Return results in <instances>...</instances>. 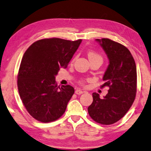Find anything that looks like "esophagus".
<instances>
[{"instance_id": "esophagus-1", "label": "esophagus", "mask_w": 151, "mask_h": 151, "mask_svg": "<svg viewBox=\"0 0 151 151\" xmlns=\"http://www.w3.org/2000/svg\"><path fill=\"white\" fill-rule=\"evenodd\" d=\"M83 93V91H82L81 90H80V89H77L75 91V93L77 95H81V94H82V93Z\"/></svg>"}]
</instances>
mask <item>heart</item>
<instances>
[{
    "label": "heart",
    "instance_id": "b5f03b06",
    "mask_svg": "<svg viewBox=\"0 0 151 151\" xmlns=\"http://www.w3.org/2000/svg\"><path fill=\"white\" fill-rule=\"evenodd\" d=\"M88 57L90 60H94V59H100V60H102V58L101 57L100 55H99L98 53L94 52V51H89V52L88 53ZM73 60L74 59L72 60V61H73ZM79 83H81V84H83V81H80Z\"/></svg>",
    "mask_w": 151,
    "mask_h": 151
}]
</instances>
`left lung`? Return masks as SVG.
Segmentation results:
<instances>
[{"instance_id": "1", "label": "left lung", "mask_w": 151, "mask_h": 151, "mask_svg": "<svg viewBox=\"0 0 151 151\" xmlns=\"http://www.w3.org/2000/svg\"><path fill=\"white\" fill-rule=\"evenodd\" d=\"M107 55L109 64L104 73L105 81L101 88L109 87L101 99L93 93V102L88 107L89 116L97 123L111 125L121 120L134 102L137 93V68L127 47L108 38L96 39Z\"/></svg>"}]
</instances>
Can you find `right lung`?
Wrapping results in <instances>:
<instances>
[{
  "instance_id": "obj_1",
  "label": "right lung",
  "mask_w": 151,
  "mask_h": 151,
  "mask_svg": "<svg viewBox=\"0 0 151 151\" xmlns=\"http://www.w3.org/2000/svg\"><path fill=\"white\" fill-rule=\"evenodd\" d=\"M81 42L46 38L35 42L24 53L17 86L24 106L37 121H56L65 111L74 89L70 85L59 86L55 76L60 68H67Z\"/></svg>"
}]
</instances>
